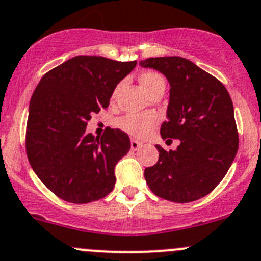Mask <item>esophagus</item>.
<instances>
[{"mask_svg": "<svg viewBox=\"0 0 261 261\" xmlns=\"http://www.w3.org/2000/svg\"><path fill=\"white\" fill-rule=\"evenodd\" d=\"M141 145H143V144H141L140 141L135 140V139H133V140H131V150H134V151L139 150V149L141 148Z\"/></svg>", "mask_w": 261, "mask_h": 261, "instance_id": "obj_1", "label": "esophagus"}]
</instances>
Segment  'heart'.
<instances>
[{
    "label": "heart",
    "instance_id": "obj_1",
    "mask_svg": "<svg viewBox=\"0 0 261 261\" xmlns=\"http://www.w3.org/2000/svg\"><path fill=\"white\" fill-rule=\"evenodd\" d=\"M139 83H140L143 89L149 95L155 93L156 90L166 89V80H164V77L161 74H158V72L151 71V70H146V71L140 72V75H139ZM118 89H120V85H117L115 88V90L112 92V95H111V99L112 100H115L116 97H117ZM158 122L159 120L155 115L143 113V115L123 116V117L118 118L116 125H117V127L120 130L128 134L130 136L145 138L146 135H149L156 127Z\"/></svg>",
    "mask_w": 261,
    "mask_h": 261
}]
</instances>
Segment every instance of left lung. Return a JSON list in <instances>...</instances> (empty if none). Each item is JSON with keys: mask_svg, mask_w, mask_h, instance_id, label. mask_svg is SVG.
Returning <instances> with one entry per match:
<instances>
[{"mask_svg": "<svg viewBox=\"0 0 261 261\" xmlns=\"http://www.w3.org/2000/svg\"><path fill=\"white\" fill-rule=\"evenodd\" d=\"M140 65L169 82L161 135L181 141L176 150L155 145L159 158L144 171L146 184L156 196L174 203L204 198L223 179L239 150L231 97L218 79L186 58L151 57Z\"/></svg>", "mask_w": 261, "mask_h": 261, "instance_id": "8db88e82", "label": "left lung"}]
</instances>
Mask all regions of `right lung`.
<instances>
[{"instance_id": "add662e5", "label": "right lung", "mask_w": 261, "mask_h": 261, "mask_svg": "<svg viewBox=\"0 0 261 261\" xmlns=\"http://www.w3.org/2000/svg\"><path fill=\"white\" fill-rule=\"evenodd\" d=\"M136 66L100 56H76L43 75L32 95L25 149L40 181L74 204L99 200L115 187V166L130 150V138L110 128L85 133L92 113L107 108L118 83Z\"/></svg>"}]
</instances>
